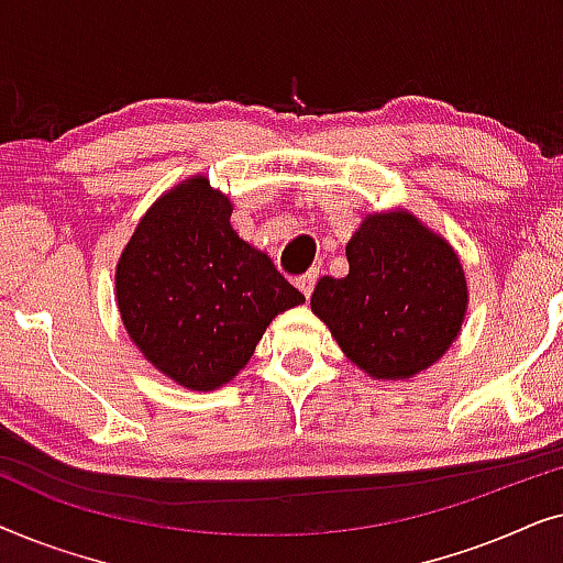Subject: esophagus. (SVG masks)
<instances>
[{"mask_svg": "<svg viewBox=\"0 0 563 563\" xmlns=\"http://www.w3.org/2000/svg\"><path fill=\"white\" fill-rule=\"evenodd\" d=\"M318 276H320V268H310V272L307 274H302L297 279V287H299V291H302V295L310 299V295H312V289H314V282H318Z\"/></svg>", "mask_w": 563, "mask_h": 563, "instance_id": "esophagus-1", "label": "esophagus"}]
</instances>
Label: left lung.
I'll use <instances>...</instances> for the list:
<instances>
[{
    "label": "left lung",
    "instance_id": "left-lung-1",
    "mask_svg": "<svg viewBox=\"0 0 563 563\" xmlns=\"http://www.w3.org/2000/svg\"><path fill=\"white\" fill-rule=\"evenodd\" d=\"M349 274L322 276L312 312L374 379H410L456 341L468 289L456 251L412 212H376L345 245Z\"/></svg>",
    "mask_w": 563,
    "mask_h": 563
}]
</instances>
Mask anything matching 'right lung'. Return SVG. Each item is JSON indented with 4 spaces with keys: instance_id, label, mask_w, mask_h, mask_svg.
<instances>
[{
    "instance_id": "1",
    "label": "right lung",
    "mask_w": 563,
    "mask_h": 563,
    "mask_svg": "<svg viewBox=\"0 0 563 563\" xmlns=\"http://www.w3.org/2000/svg\"><path fill=\"white\" fill-rule=\"evenodd\" d=\"M230 214V199L191 176L143 214L114 272L128 335L158 372L195 391L233 379L268 322L305 302Z\"/></svg>"
}]
</instances>
